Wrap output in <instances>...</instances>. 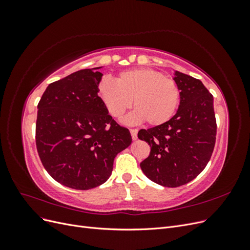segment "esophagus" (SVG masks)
Listing matches in <instances>:
<instances>
[{
    "mask_svg": "<svg viewBox=\"0 0 250 250\" xmlns=\"http://www.w3.org/2000/svg\"><path fill=\"white\" fill-rule=\"evenodd\" d=\"M130 134L132 140L135 141L138 139V129H130Z\"/></svg>",
    "mask_w": 250,
    "mask_h": 250,
    "instance_id": "obj_1",
    "label": "esophagus"
}]
</instances>
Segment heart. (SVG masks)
<instances>
[{"label": "heart", "instance_id": "obj_1", "mask_svg": "<svg viewBox=\"0 0 250 250\" xmlns=\"http://www.w3.org/2000/svg\"><path fill=\"white\" fill-rule=\"evenodd\" d=\"M98 95L113 118H121L131 107L135 109L124 120L125 124L147 121L152 126L162 125L174 116L179 102L175 81L152 69H132L119 74L113 82L102 80Z\"/></svg>", "mask_w": 250, "mask_h": 250}]
</instances>
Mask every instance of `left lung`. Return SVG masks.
I'll return each instance as SVG.
<instances>
[{
    "mask_svg": "<svg viewBox=\"0 0 250 250\" xmlns=\"http://www.w3.org/2000/svg\"><path fill=\"white\" fill-rule=\"evenodd\" d=\"M180 90L179 106L168 122L141 129L140 140L151 147L141 163L144 174L163 187L176 188L190 183L206 168L216 142L214 98L203 83L174 71Z\"/></svg>",
    "mask_w": 250,
    "mask_h": 250,
    "instance_id": "obj_1",
    "label": "left lung"
}]
</instances>
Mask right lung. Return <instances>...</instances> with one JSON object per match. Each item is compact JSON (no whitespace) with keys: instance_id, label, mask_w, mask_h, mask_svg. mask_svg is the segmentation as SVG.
<instances>
[{"instance_id":"1","label":"right lung","mask_w":250,"mask_h":250,"mask_svg":"<svg viewBox=\"0 0 250 250\" xmlns=\"http://www.w3.org/2000/svg\"><path fill=\"white\" fill-rule=\"evenodd\" d=\"M101 67L75 72L51 83L37 105L41 161L53 178L75 190L104 184L116 155L132 142L129 130L112 120L98 96Z\"/></svg>"}]
</instances>
